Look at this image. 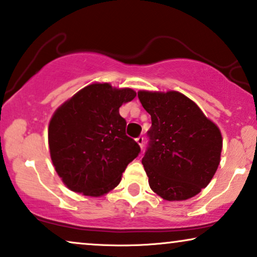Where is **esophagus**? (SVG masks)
I'll list each match as a JSON object with an SVG mask.
<instances>
[{
    "label": "esophagus",
    "instance_id": "obj_1",
    "mask_svg": "<svg viewBox=\"0 0 257 257\" xmlns=\"http://www.w3.org/2000/svg\"><path fill=\"white\" fill-rule=\"evenodd\" d=\"M136 141H137V143H138V144H139V146H141V148H142V149H143V148H144V137L139 136V137H138V138H137V139H136Z\"/></svg>",
    "mask_w": 257,
    "mask_h": 257
}]
</instances>
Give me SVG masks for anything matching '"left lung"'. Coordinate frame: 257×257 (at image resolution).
Wrapping results in <instances>:
<instances>
[{
	"label": "left lung",
	"mask_w": 257,
	"mask_h": 257,
	"mask_svg": "<svg viewBox=\"0 0 257 257\" xmlns=\"http://www.w3.org/2000/svg\"><path fill=\"white\" fill-rule=\"evenodd\" d=\"M151 115L143 165L149 184L166 201L196 196L214 177L222 151L217 126L182 93L139 91Z\"/></svg>",
	"instance_id": "8db88e82"
}]
</instances>
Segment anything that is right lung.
Segmentation results:
<instances>
[{
  "mask_svg": "<svg viewBox=\"0 0 257 257\" xmlns=\"http://www.w3.org/2000/svg\"><path fill=\"white\" fill-rule=\"evenodd\" d=\"M131 88L92 84L56 109L48 127L53 165L68 189L85 196H101L115 188L141 146L126 136L119 114L135 99Z\"/></svg>",
  "mask_w": 257,
  "mask_h": 257,
  "instance_id": "add662e5",
  "label": "right lung"
}]
</instances>
